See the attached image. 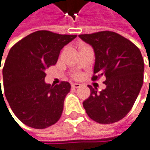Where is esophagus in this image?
<instances>
[{
  "label": "esophagus",
  "mask_w": 150,
  "mask_h": 150,
  "mask_svg": "<svg viewBox=\"0 0 150 150\" xmlns=\"http://www.w3.org/2000/svg\"><path fill=\"white\" fill-rule=\"evenodd\" d=\"M72 88H74V89H77V88H80L82 85L80 84V83H72Z\"/></svg>",
  "instance_id": "34e87169"
}]
</instances>
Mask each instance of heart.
<instances>
[{"mask_svg":"<svg viewBox=\"0 0 150 150\" xmlns=\"http://www.w3.org/2000/svg\"><path fill=\"white\" fill-rule=\"evenodd\" d=\"M74 78H78V77H80V74L79 73H76L74 74Z\"/></svg>","mask_w":150,"mask_h":150,"instance_id":"b5f03b06","label":"heart"}]
</instances>
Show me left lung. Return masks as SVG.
<instances>
[{"label":"left lung","instance_id":"8db88e82","mask_svg":"<svg viewBox=\"0 0 150 150\" xmlns=\"http://www.w3.org/2000/svg\"><path fill=\"white\" fill-rule=\"evenodd\" d=\"M95 52L92 80L105 76L106 88L98 93L91 86L83 101L88 116L100 124H112L123 119L132 109L143 83L144 61L141 51L127 38L109 30L81 34ZM150 69V66H149Z\"/></svg>","mask_w":150,"mask_h":150}]
</instances>
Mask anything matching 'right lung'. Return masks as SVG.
<instances>
[{"label": "right lung", "instance_id": "add662e5", "mask_svg": "<svg viewBox=\"0 0 150 150\" xmlns=\"http://www.w3.org/2000/svg\"><path fill=\"white\" fill-rule=\"evenodd\" d=\"M76 38L38 30L11 47L2 69L4 93L15 115L26 126L43 129L59 120L71 86L67 82L45 83V71L56 64L60 50Z\"/></svg>", "mask_w": 150, "mask_h": 150}]
</instances>
